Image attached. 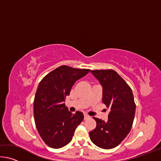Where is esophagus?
<instances>
[{
	"instance_id": "34e87169",
	"label": "esophagus",
	"mask_w": 161,
	"mask_h": 161,
	"mask_svg": "<svg viewBox=\"0 0 161 161\" xmlns=\"http://www.w3.org/2000/svg\"><path fill=\"white\" fill-rule=\"evenodd\" d=\"M84 120L88 119H89V116L87 115V114H84Z\"/></svg>"
}]
</instances>
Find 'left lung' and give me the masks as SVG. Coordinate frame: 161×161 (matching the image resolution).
<instances>
[{"instance_id": "obj_1", "label": "left lung", "mask_w": 161, "mask_h": 161, "mask_svg": "<svg viewBox=\"0 0 161 161\" xmlns=\"http://www.w3.org/2000/svg\"><path fill=\"white\" fill-rule=\"evenodd\" d=\"M91 73L102 86V102L109 113L107 121L93 117L97 126L89 132V136L99 148H114L126 137L132 127L136 112L133 92L114 70L97 69Z\"/></svg>"}]
</instances>
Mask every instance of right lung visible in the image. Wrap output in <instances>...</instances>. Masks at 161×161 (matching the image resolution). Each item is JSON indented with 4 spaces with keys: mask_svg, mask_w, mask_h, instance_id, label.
<instances>
[{
    "mask_svg": "<svg viewBox=\"0 0 161 161\" xmlns=\"http://www.w3.org/2000/svg\"><path fill=\"white\" fill-rule=\"evenodd\" d=\"M89 71L63 65L46 75L38 85L34 99L35 122L42 139L51 148H60L67 145L76 128L83 121V113H71L65 106L64 99L75 81Z\"/></svg>",
    "mask_w": 161,
    "mask_h": 161,
    "instance_id": "right-lung-1",
    "label": "right lung"
}]
</instances>
